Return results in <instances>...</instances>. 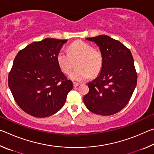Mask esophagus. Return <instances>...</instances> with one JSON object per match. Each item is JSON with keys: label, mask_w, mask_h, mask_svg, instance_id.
Returning <instances> with one entry per match:
<instances>
[{"label": "esophagus", "mask_w": 154, "mask_h": 154, "mask_svg": "<svg viewBox=\"0 0 154 154\" xmlns=\"http://www.w3.org/2000/svg\"><path fill=\"white\" fill-rule=\"evenodd\" d=\"M73 85H74V87H77L78 85H79V83H76V82H73Z\"/></svg>", "instance_id": "1"}]
</instances>
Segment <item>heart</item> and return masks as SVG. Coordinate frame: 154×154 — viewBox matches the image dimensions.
Segmentation results:
<instances>
[{
	"instance_id": "obj_1",
	"label": "heart",
	"mask_w": 154,
	"mask_h": 154,
	"mask_svg": "<svg viewBox=\"0 0 154 154\" xmlns=\"http://www.w3.org/2000/svg\"><path fill=\"white\" fill-rule=\"evenodd\" d=\"M67 53L60 51L57 62L62 72L71 73L77 64V69L70 75L71 79L77 82L86 80L100 74L103 66V56L100 51L94 49L82 41H76L67 48Z\"/></svg>"
}]
</instances>
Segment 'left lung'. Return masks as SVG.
<instances>
[{"mask_svg":"<svg viewBox=\"0 0 154 154\" xmlns=\"http://www.w3.org/2000/svg\"><path fill=\"white\" fill-rule=\"evenodd\" d=\"M86 39L99 47L103 66L98 77L88 83L89 92L83 97V102L94 113L113 115L128 103L137 85L133 57L128 48L109 36L99 35Z\"/></svg>","mask_w":154,"mask_h":154,"instance_id":"8db88e82","label":"left lung"}]
</instances>
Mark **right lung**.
<instances>
[{
	"mask_svg": "<svg viewBox=\"0 0 154 154\" xmlns=\"http://www.w3.org/2000/svg\"><path fill=\"white\" fill-rule=\"evenodd\" d=\"M67 40L47 38L18 52L8 76L17 105L36 118H46L64 106L72 82L61 71L56 57Z\"/></svg>",
	"mask_w": 154,
	"mask_h": 154,
	"instance_id": "obj_1",
	"label": "right lung"
}]
</instances>
